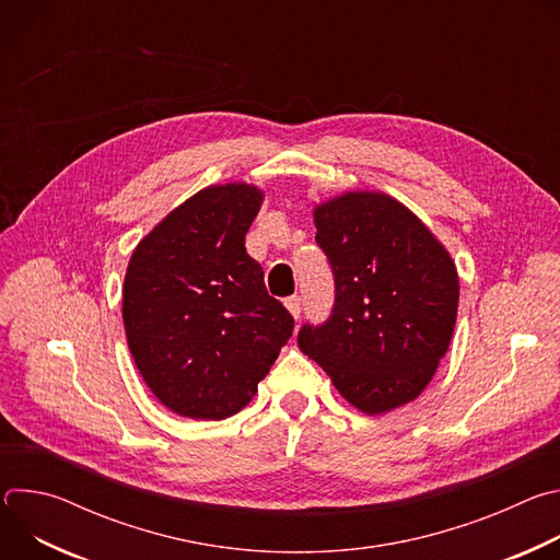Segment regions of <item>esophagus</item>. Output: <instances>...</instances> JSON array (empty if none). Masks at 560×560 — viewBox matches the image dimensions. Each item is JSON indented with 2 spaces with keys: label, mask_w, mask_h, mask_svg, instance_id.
<instances>
[{
  "label": "esophagus",
  "mask_w": 560,
  "mask_h": 560,
  "mask_svg": "<svg viewBox=\"0 0 560 560\" xmlns=\"http://www.w3.org/2000/svg\"><path fill=\"white\" fill-rule=\"evenodd\" d=\"M285 307L290 310V314L294 318H299V314H301V296H288L285 299Z\"/></svg>",
  "instance_id": "1"
}]
</instances>
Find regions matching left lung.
I'll return each mask as SVG.
<instances>
[{
  "mask_svg": "<svg viewBox=\"0 0 560 560\" xmlns=\"http://www.w3.org/2000/svg\"><path fill=\"white\" fill-rule=\"evenodd\" d=\"M316 244L332 266L335 305L305 324L299 348L365 415L406 406L452 341L458 275L425 223L383 192H346L314 208Z\"/></svg>",
  "mask_w": 560,
  "mask_h": 560,
  "instance_id": "obj_1",
  "label": "left lung"
}]
</instances>
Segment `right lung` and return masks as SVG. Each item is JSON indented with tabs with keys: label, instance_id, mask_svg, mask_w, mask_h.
<instances>
[{
	"label": "right lung",
	"instance_id": "add662e5",
	"mask_svg": "<svg viewBox=\"0 0 560 560\" xmlns=\"http://www.w3.org/2000/svg\"><path fill=\"white\" fill-rule=\"evenodd\" d=\"M264 201L248 184L210 186L156 223L124 279L130 354L168 410L221 421L250 404L292 337L246 232Z\"/></svg>",
	"mask_w": 560,
	"mask_h": 560
}]
</instances>
